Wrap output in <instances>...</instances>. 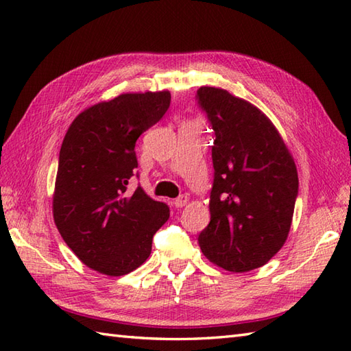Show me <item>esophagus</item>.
Instances as JSON below:
<instances>
[{
  "mask_svg": "<svg viewBox=\"0 0 351 351\" xmlns=\"http://www.w3.org/2000/svg\"><path fill=\"white\" fill-rule=\"evenodd\" d=\"M187 204H189V196H185V195L173 200L175 208H182V206H185Z\"/></svg>",
  "mask_w": 351,
  "mask_h": 351,
  "instance_id": "34e87169",
  "label": "esophagus"
}]
</instances>
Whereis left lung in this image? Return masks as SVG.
Masks as SVG:
<instances>
[{
  "instance_id": "left-lung-1",
  "label": "left lung",
  "mask_w": 351,
  "mask_h": 351,
  "mask_svg": "<svg viewBox=\"0 0 351 351\" xmlns=\"http://www.w3.org/2000/svg\"><path fill=\"white\" fill-rule=\"evenodd\" d=\"M197 99L215 132L211 220L197 241L213 264L245 273L285 244L299 191L293 155L278 128L252 102L204 86Z\"/></svg>"
}]
</instances>
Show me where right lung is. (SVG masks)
<instances>
[{"instance_id": "obj_1", "label": "right lung", "mask_w": 351, "mask_h": 351, "mask_svg": "<svg viewBox=\"0 0 351 351\" xmlns=\"http://www.w3.org/2000/svg\"><path fill=\"white\" fill-rule=\"evenodd\" d=\"M170 92L122 93L84 108L63 138L52 215L81 263L107 276L136 270L169 219L166 204L140 187L130 195L137 138L166 113Z\"/></svg>"}]
</instances>
